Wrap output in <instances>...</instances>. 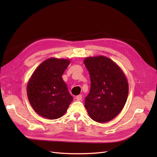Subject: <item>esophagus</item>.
<instances>
[{"label": "esophagus", "mask_w": 157, "mask_h": 157, "mask_svg": "<svg viewBox=\"0 0 157 157\" xmlns=\"http://www.w3.org/2000/svg\"><path fill=\"white\" fill-rule=\"evenodd\" d=\"M82 95H78V96H76V99H77V101H80V100H82Z\"/></svg>", "instance_id": "1"}]
</instances>
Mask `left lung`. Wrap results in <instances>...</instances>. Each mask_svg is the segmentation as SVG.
<instances>
[{"label":"left lung","instance_id":"1","mask_svg":"<svg viewBox=\"0 0 157 157\" xmlns=\"http://www.w3.org/2000/svg\"><path fill=\"white\" fill-rule=\"evenodd\" d=\"M84 63L91 82L85 107L94 121H110L121 113L126 102L129 86L126 76L119 66L105 56L88 57Z\"/></svg>","mask_w":157,"mask_h":157}]
</instances>
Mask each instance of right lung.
I'll list each match as a JSON object with an SVG mask.
<instances>
[{
  "instance_id": "add662e5",
  "label": "right lung",
  "mask_w": 157,
  "mask_h": 157,
  "mask_svg": "<svg viewBox=\"0 0 157 157\" xmlns=\"http://www.w3.org/2000/svg\"><path fill=\"white\" fill-rule=\"evenodd\" d=\"M67 59L50 58L41 63L27 83L31 105L40 116L57 119L64 115L73 98L61 76L70 63Z\"/></svg>"
}]
</instances>
